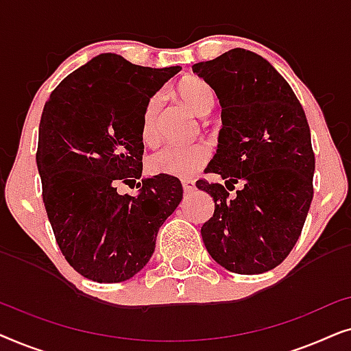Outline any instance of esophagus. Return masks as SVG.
I'll use <instances>...</instances> for the list:
<instances>
[{"mask_svg": "<svg viewBox=\"0 0 351 351\" xmlns=\"http://www.w3.org/2000/svg\"><path fill=\"white\" fill-rule=\"evenodd\" d=\"M182 186H184L185 193H190V191L195 190V182L190 179H185V180H182Z\"/></svg>", "mask_w": 351, "mask_h": 351, "instance_id": "34e87169", "label": "esophagus"}]
</instances>
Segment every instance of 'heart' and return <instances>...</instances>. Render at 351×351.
Masks as SVG:
<instances>
[{
  "mask_svg": "<svg viewBox=\"0 0 351 351\" xmlns=\"http://www.w3.org/2000/svg\"><path fill=\"white\" fill-rule=\"evenodd\" d=\"M177 93L184 102L198 114H208L214 108V89L204 80L190 76L177 86ZM161 108V94L152 95L142 110L141 136L142 141L153 145L160 138L158 113ZM210 158V148L206 142H195L189 145L167 143L148 158V169L153 174L189 179L203 169Z\"/></svg>",
  "mask_w": 351,
  "mask_h": 351,
  "instance_id": "obj_1",
  "label": "heart"
}]
</instances>
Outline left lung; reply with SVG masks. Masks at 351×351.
Wrapping results in <instances>:
<instances>
[{"label":"left lung","instance_id":"obj_1","mask_svg":"<svg viewBox=\"0 0 351 351\" xmlns=\"http://www.w3.org/2000/svg\"><path fill=\"white\" fill-rule=\"evenodd\" d=\"M191 69L222 105L217 153L208 169L225 185L196 182L215 203L201 227L204 246L233 273L268 271L295 246L313 199L305 112L287 81L256 52L237 47ZM237 183L242 189L232 197Z\"/></svg>","mask_w":351,"mask_h":351}]
</instances>
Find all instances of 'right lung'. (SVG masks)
<instances>
[{
	"label": "right lung",
	"instance_id": "right-lung-1",
	"mask_svg": "<svg viewBox=\"0 0 351 351\" xmlns=\"http://www.w3.org/2000/svg\"><path fill=\"white\" fill-rule=\"evenodd\" d=\"M180 66L150 69L100 54L70 73L45 105L36 166L56 241L80 275L132 278L150 261L158 230L182 201L177 177H142V110Z\"/></svg>",
	"mask_w": 351,
	"mask_h": 351
}]
</instances>
